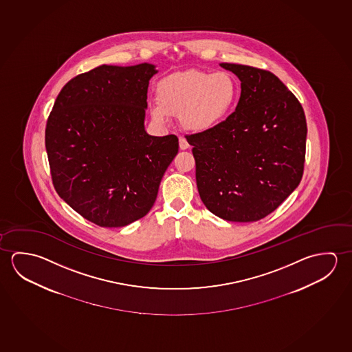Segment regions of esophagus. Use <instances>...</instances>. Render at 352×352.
<instances>
[{
	"label": "esophagus",
	"instance_id": "esophagus-1",
	"mask_svg": "<svg viewBox=\"0 0 352 352\" xmlns=\"http://www.w3.org/2000/svg\"><path fill=\"white\" fill-rule=\"evenodd\" d=\"M179 148H180V150H186V148H189V144H188V141H186L183 136H180V138H179Z\"/></svg>",
	"mask_w": 352,
	"mask_h": 352
}]
</instances>
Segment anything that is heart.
I'll return each instance as SVG.
<instances>
[{"label":"heart","instance_id":"obj_1","mask_svg":"<svg viewBox=\"0 0 352 352\" xmlns=\"http://www.w3.org/2000/svg\"><path fill=\"white\" fill-rule=\"evenodd\" d=\"M241 86L228 71L189 69L164 77L157 85L152 118L166 122L170 114L192 133H205L227 120L236 108Z\"/></svg>","mask_w":352,"mask_h":352}]
</instances>
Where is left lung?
<instances>
[{"mask_svg":"<svg viewBox=\"0 0 352 352\" xmlns=\"http://www.w3.org/2000/svg\"><path fill=\"white\" fill-rule=\"evenodd\" d=\"M241 80L236 111L214 129L188 135L196 185L213 214L254 222L275 211L298 186L307 122L294 93L266 69L221 64Z\"/></svg>","mask_w":352,"mask_h":352,"instance_id":"1","label":"left lung"}]
</instances>
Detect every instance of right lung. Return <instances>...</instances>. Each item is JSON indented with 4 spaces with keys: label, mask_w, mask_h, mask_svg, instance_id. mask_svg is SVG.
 <instances>
[{
    "label": "right lung",
    "mask_w": 352,
    "mask_h": 352,
    "mask_svg": "<svg viewBox=\"0 0 352 352\" xmlns=\"http://www.w3.org/2000/svg\"><path fill=\"white\" fill-rule=\"evenodd\" d=\"M151 64L102 65L69 80L45 127L52 184L67 205L99 227L142 219L178 153V138L150 136L144 109Z\"/></svg>",
    "instance_id": "add662e5"
}]
</instances>
